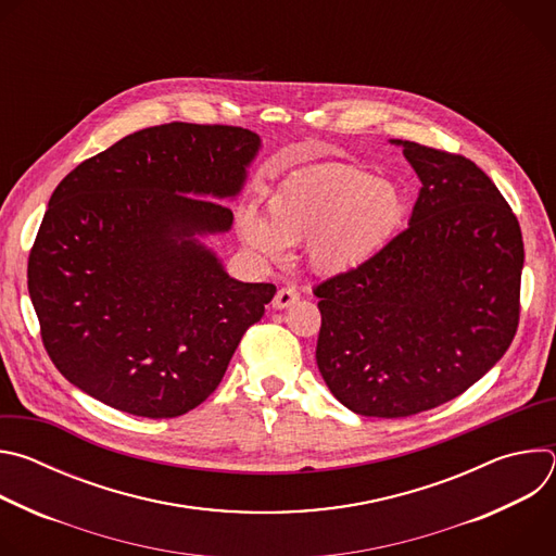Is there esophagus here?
Wrapping results in <instances>:
<instances>
[{"instance_id": "obj_1", "label": "esophagus", "mask_w": 556, "mask_h": 556, "mask_svg": "<svg viewBox=\"0 0 556 556\" xmlns=\"http://www.w3.org/2000/svg\"><path fill=\"white\" fill-rule=\"evenodd\" d=\"M296 299H299V294L292 288H281V290H277V294L273 299V307L275 309H283V307L292 305Z\"/></svg>"}]
</instances>
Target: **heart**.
<instances>
[{
  "instance_id": "obj_1",
  "label": "heart",
  "mask_w": 556,
  "mask_h": 556,
  "mask_svg": "<svg viewBox=\"0 0 556 556\" xmlns=\"http://www.w3.org/2000/svg\"><path fill=\"white\" fill-rule=\"evenodd\" d=\"M405 215L407 200L393 182L330 163L279 185L268 198L266 217L242 206L235 222L255 257L281 264L290 247L305 242L309 268L339 277L374 262L399 235Z\"/></svg>"
}]
</instances>
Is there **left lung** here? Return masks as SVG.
<instances>
[{"label": "left lung", "mask_w": 556, "mask_h": 556, "mask_svg": "<svg viewBox=\"0 0 556 556\" xmlns=\"http://www.w3.org/2000/svg\"><path fill=\"white\" fill-rule=\"evenodd\" d=\"M389 142L422 187L409 226L374 262L314 288L316 365L350 412L407 418L453 401L510 348L523 242L508 202L468 157Z\"/></svg>", "instance_id": "obj_1"}]
</instances>
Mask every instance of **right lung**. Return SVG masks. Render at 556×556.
Returning <instances> with one entry per match:
<instances>
[{"mask_svg":"<svg viewBox=\"0 0 556 556\" xmlns=\"http://www.w3.org/2000/svg\"><path fill=\"white\" fill-rule=\"evenodd\" d=\"M262 138L169 123L121 138L54 189L28 292L56 369L140 418H176L217 389L273 283L232 279L204 240L228 232Z\"/></svg>","mask_w":556,"mask_h":556,"instance_id":"right-lung-1","label":"right lung"}]
</instances>
